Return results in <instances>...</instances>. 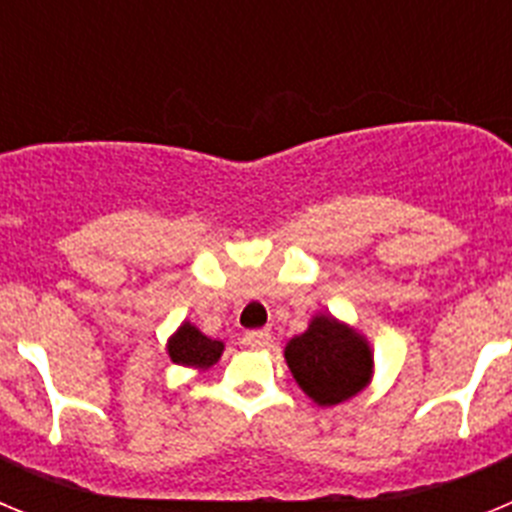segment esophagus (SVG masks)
Instances as JSON below:
<instances>
[{"label": "esophagus", "instance_id": "1", "mask_svg": "<svg viewBox=\"0 0 512 512\" xmlns=\"http://www.w3.org/2000/svg\"><path fill=\"white\" fill-rule=\"evenodd\" d=\"M269 341H271L269 330H248L246 336H243V346L248 348H264L269 346Z\"/></svg>", "mask_w": 512, "mask_h": 512}]
</instances>
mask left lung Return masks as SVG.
I'll return each instance as SVG.
<instances>
[{
  "mask_svg": "<svg viewBox=\"0 0 512 512\" xmlns=\"http://www.w3.org/2000/svg\"><path fill=\"white\" fill-rule=\"evenodd\" d=\"M284 359L300 390L320 408L351 400L374 377L369 341L330 312H318L305 333L289 338Z\"/></svg>",
  "mask_w": 512,
  "mask_h": 512,
  "instance_id": "8db88e82",
  "label": "left lung"
}]
</instances>
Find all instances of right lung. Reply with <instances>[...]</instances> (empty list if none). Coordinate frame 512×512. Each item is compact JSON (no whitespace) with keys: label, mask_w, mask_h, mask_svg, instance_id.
<instances>
[{"label":"right lung","mask_w":512,"mask_h":512,"mask_svg":"<svg viewBox=\"0 0 512 512\" xmlns=\"http://www.w3.org/2000/svg\"><path fill=\"white\" fill-rule=\"evenodd\" d=\"M225 343L215 341V338H207L197 325H192L189 320H184L179 328H176L174 336L166 341V354L174 364L187 366V369H197V372H205L212 364H217V359L223 356Z\"/></svg>","instance_id":"obj_1"}]
</instances>
